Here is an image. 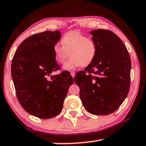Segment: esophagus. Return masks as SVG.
I'll list each match as a JSON object with an SVG mask.
<instances>
[{
	"mask_svg": "<svg viewBox=\"0 0 146 146\" xmlns=\"http://www.w3.org/2000/svg\"><path fill=\"white\" fill-rule=\"evenodd\" d=\"M71 75L73 76V78H74V76H75V71H71Z\"/></svg>",
	"mask_w": 146,
	"mask_h": 146,
	"instance_id": "34e87169",
	"label": "esophagus"
}]
</instances>
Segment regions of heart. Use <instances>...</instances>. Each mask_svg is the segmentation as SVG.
Here are the masks:
<instances>
[{
  "mask_svg": "<svg viewBox=\"0 0 146 146\" xmlns=\"http://www.w3.org/2000/svg\"><path fill=\"white\" fill-rule=\"evenodd\" d=\"M61 44L62 46L58 44L53 46V53L58 64H63L70 55L71 58L63 66L64 70L67 71L90 65L97 53L95 41L79 31H70L64 35L61 38Z\"/></svg>",
  "mask_w": 146,
  "mask_h": 146,
  "instance_id": "b5f03b06",
  "label": "heart"
}]
</instances>
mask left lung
I'll return each mask as SVG.
<instances>
[{
	"label": "left lung",
	"instance_id": "1",
	"mask_svg": "<svg viewBox=\"0 0 146 146\" xmlns=\"http://www.w3.org/2000/svg\"><path fill=\"white\" fill-rule=\"evenodd\" d=\"M97 53L84 71L74 78L87 111L107 115L115 111L126 98L130 86L131 59L126 47L113 32L95 29L90 33Z\"/></svg>",
	"mask_w": 146,
	"mask_h": 146
}]
</instances>
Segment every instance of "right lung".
Here are the masks:
<instances>
[{"instance_id": "add662e5", "label": "right lung", "mask_w": 146, "mask_h": 146, "mask_svg": "<svg viewBox=\"0 0 146 146\" xmlns=\"http://www.w3.org/2000/svg\"><path fill=\"white\" fill-rule=\"evenodd\" d=\"M60 31H46L25 39L15 53L11 76L22 107L31 115L42 119L61 112L68 89L73 84L70 73L60 69L54 58L53 46L61 38Z\"/></svg>"}]
</instances>
